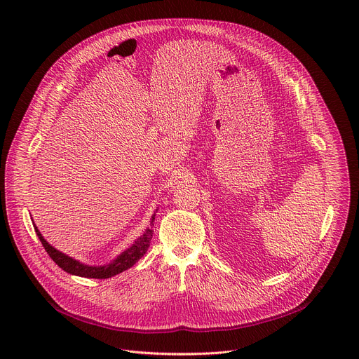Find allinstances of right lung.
<instances>
[{"label":"right lung","instance_id":"1","mask_svg":"<svg viewBox=\"0 0 359 359\" xmlns=\"http://www.w3.org/2000/svg\"><path fill=\"white\" fill-rule=\"evenodd\" d=\"M155 219V216L151 217V222ZM153 224H150V227L143 233V236L135 241V244L132 247H129L126 251H123L116 260H114L111 264L108 266H102V267H90V266H85L68 255L62 254L61 251L55 250L53 245H49L45 238L41 236V233L38 231V229L34 226L35 233L39 238V241L42 243L45 251L48 252V255L50 259L54 260L55 264H58L64 271L74 274V276H79V277H86V278H99V280H105V278H111L128 269H130L133 264L137 263V260H140L143 257V254L147 251V247L150 244V240L153 237Z\"/></svg>","mask_w":359,"mask_h":359}]
</instances>
